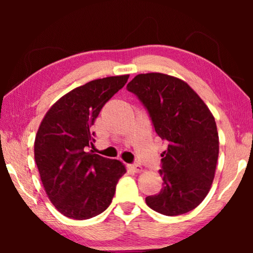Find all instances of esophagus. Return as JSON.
<instances>
[{
  "label": "esophagus",
  "instance_id": "34e87169",
  "mask_svg": "<svg viewBox=\"0 0 253 253\" xmlns=\"http://www.w3.org/2000/svg\"><path fill=\"white\" fill-rule=\"evenodd\" d=\"M129 168L132 170L133 172H140L141 171V166L138 165V164H132V165H129Z\"/></svg>",
  "mask_w": 253,
  "mask_h": 253
}]
</instances>
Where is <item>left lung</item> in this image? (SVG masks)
Instances as JSON below:
<instances>
[{
    "label": "left lung",
    "instance_id": "8db88e82",
    "mask_svg": "<svg viewBox=\"0 0 253 253\" xmlns=\"http://www.w3.org/2000/svg\"><path fill=\"white\" fill-rule=\"evenodd\" d=\"M126 89L143 103L167 145L159 170L164 186L145 202L164 215L190 212L207 196L215 174L219 136L212 113L186 83L168 75H138Z\"/></svg>",
    "mask_w": 253,
    "mask_h": 253
}]
</instances>
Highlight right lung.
I'll list each match as a JSON object with an SVG mask.
<instances>
[{"instance_id": "1", "label": "right lung", "mask_w": 253, "mask_h": 253, "mask_svg": "<svg viewBox=\"0 0 253 253\" xmlns=\"http://www.w3.org/2000/svg\"><path fill=\"white\" fill-rule=\"evenodd\" d=\"M129 75L88 82L72 89L48 110L34 141L41 181L58 212L86 220L108 209L122 162L87 152L94 143L91 127L100 110L126 84Z\"/></svg>"}]
</instances>
